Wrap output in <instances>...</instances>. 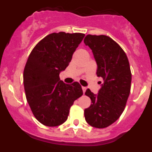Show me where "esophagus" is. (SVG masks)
Instances as JSON below:
<instances>
[{"label": "esophagus", "mask_w": 152, "mask_h": 152, "mask_svg": "<svg viewBox=\"0 0 152 152\" xmlns=\"http://www.w3.org/2000/svg\"><path fill=\"white\" fill-rule=\"evenodd\" d=\"M86 90H87V88H85V87H82V91H83V93H85V91H86Z\"/></svg>", "instance_id": "obj_1"}]
</instances>
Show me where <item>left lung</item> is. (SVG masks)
<instances>
[{"label": "left lung", "instance_id": "1", "mask_svg": "<svg viewBox=\"0 0 152 152\" xmlns=\"http://www.w3.org/2000/svg\"><path fill=\"white\" fill-rule=\"evenodd\" d=\"M84 42L94 56L97 77L103 80L98 94L86 91L92 103L84 110V117L90 126L106 128L119 119L126 107L131 89L129 62L123 49L109 36L88 35Z\"/></svg>", "mask_w": 152, "mask_h": 152}]
</instances>
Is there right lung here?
<instances>
[{
	"instance_id": "right-lung-1",
	"label": "right lung",
	"mask_w": 152,
	"mask_h": 152,
	"mask_svg": "<svg viewBox=\"0 0 152 152\" xmlns=\"http://www.w3.org/2000/svg\"><path fill=\"white\" fill-rule=\"evenodd\" d=\"M84 36L79 33H51L29 54L23 71L24 90L32 113L44 126L64 123L74 101L83 95L78 82L64 84L59 73L68 67Z\"/></svg>"
}]
</instances>
